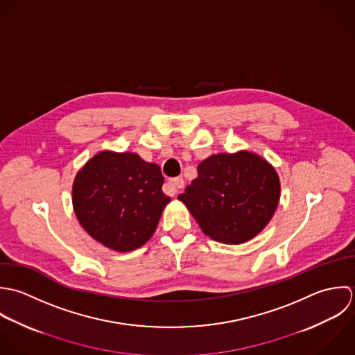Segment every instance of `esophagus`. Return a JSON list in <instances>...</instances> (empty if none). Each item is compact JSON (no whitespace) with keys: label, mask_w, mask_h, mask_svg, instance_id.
Masks as SVG:
<instances>
[{"label":"esophagus","mask_w":355,"mask_h":355,"mask_svg":"<svg viewBox=\"0 0 355 355\" xmlns=\"http://www.w3.org/2000/svg\"><path fill=\"white\" fill-rule=\"evenodd\" d=\"M184 185H185V182H184L182 178H173L167 182V187H168V189L171 191L173 195H175L178 192V189H182Z\"/></svg>","instance_id":"34e87169"}]
</instances>
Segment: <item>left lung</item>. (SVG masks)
Here are the masks:
<instances>
[{
	"label": "left lung",
	"instance_id": "8db88e82",
	"mask_svg": "<svg viewBox=\"0 0 355 355\" xmlns=\"http://www.w3.org/2000/svg\"><path fill=\"white\" fill-rule=\"evenodd\" d=\"M198 174L178 199L215 241L241 244L251 240L277 209L279 175L257 153L213 155L198 166Z\"/></svg>",
	"mask_w": 355,
	"mask_h": 355
}]
</instances>
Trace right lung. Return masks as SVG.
<instances>
[{
  "instance_id": "add662e5",
  "label": "right lung",
  "mask_w": 355,
  "mask_h": 355,
  "mask_svg": "<svg viewBox=\"0 0 355 355\" xmlns=\"http://www.w3.org/2000/svg\"><path fill=\"white\" fill-rule=\"evenodd\" d=\"M155 163L136 153L103 150L76 174L72 206L82 227L103 245L128 252L155 233L170 198Z\"/></svg>"
}]
</instances>
